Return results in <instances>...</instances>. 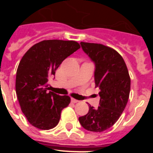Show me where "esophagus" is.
Masks as SVG:
<instances>
[{
    "label": "esophagus",
    "instance_id": "obj_1",
    "mask_svg": "<svg viewBox=\"0 0 153 153\" xmlns=\"http://www.w3.org/2000/svg\"><path fill=\"white\" fill-rule=\"evenodd\" d=\"M71 102H74V103H76V102H79V100H76V99L71 98Z\"/></svg>",
    "mask_w": 153,
    "mask_h": 153
}]
</instances>
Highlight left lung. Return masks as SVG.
Instances as JSON below:
<instances>
[{
    "label": "left lung",
    "instance_id": "1",
    "mask_svg": "<svg viewBox=\"0 0 153 153\" xmlns=\"http://www.w3.org/2000/svg\"><path fill=\"white\" fill-rule=\"evenodd\" d=\"M83 51L95 63V87L99 88L100 106L90 105L87 114L79 117L86 130L100 132L113 126L126 106L130 92V76L122 56L107 46L81 42Z\"/></svg>",
    "mask_w": 153,
    "mask_h": 153
}]
</instances>
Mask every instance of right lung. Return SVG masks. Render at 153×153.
I'll list each match as a JSON object with an SVG mask.
<instances>
[{
	"mask_svg": "<svg viewBox=\"0 0 153 153\" xmlns=\"http://www.w3.org/2000/svg\"><path fill=\"white\" fill-rule=\"evenodd\" d=\"M79 48L74 40H45L32 46L20 61L16 93L23 113L36 128H54L62 109L70 104L69 96L47 91V82L62 62Z\"/></svg>",
	"mask_w": 153,
	"mask_h": 153,
	"instance_id": "obj_1",
	"label": "right lung"
}]
</instances>
